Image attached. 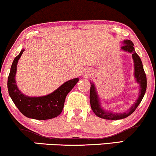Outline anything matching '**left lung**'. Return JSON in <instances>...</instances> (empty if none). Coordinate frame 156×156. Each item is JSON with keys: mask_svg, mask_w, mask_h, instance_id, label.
I'll return each mask as SVG.
<instances>
[{"mask_svg": "<svg viewBox=\"0 0 156 156\" xmlns=\"http://www.w3.org/2000/svg\"><path fill=\"white\" fill-rule=\"evenodd\" d=\"M123 46H121V50L124 51L129 52L132 54V58L134 62V77L136 78V82L140 84V95H139L138 99L133 105L131 107L129 110L127 112H123V113H113L110 111H106L102 108L100 105V102H99L98 94L96 91L94 84L91 82V89H90V104H91V109L93 112H94L95 115L101 119H104L107 120H119L123 119L125 118L128 117L131 114L135 111L136 108H137L140 103L141 102L142 99H143L144 94H145L146 89H147V78H146V74L144 73L143 69V65L141 61V59L139 57L138 54L135 52L134 48V44L132 41L125 40L123 41Z\"/></svg>", "mask_w": 156, "mask_h": 156, "instance_id": "obj_1", "label": "left lung"}]
</instances>
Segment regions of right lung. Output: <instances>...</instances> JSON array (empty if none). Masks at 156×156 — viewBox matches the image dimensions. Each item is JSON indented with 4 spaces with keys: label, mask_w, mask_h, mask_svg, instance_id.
Here are the masks:
<instances>
[{
    "label": "right lung",
    "mask_w": 156,
    "mask_h": 156,
    "mask_svg": "<svg viewBox=\"0 0 156 156\" xmlns=\"http://www.w3.org/2000/svg\"><path fill=\"white\" fill-rule=\"evenodd\" d=\"M24 51V49H22L19 55L15 57L11 67L7 83L9 96L19 110L26 117L36 120L54 119L62 111L67 94L76 86L79 78L67 80L54 92L46 96L37 97L26 96L18 89L15 80L16 65Z\"/></svg>",
    "instance_id": "right-lung-1"
}]
</instances>
